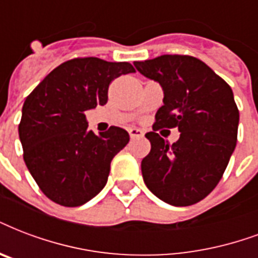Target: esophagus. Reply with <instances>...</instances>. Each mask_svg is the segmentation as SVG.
<instances>
[{
  "label": "esophagus",
  "instance_id": "34e87169",
  "mask_svg": "<svg viewBox=\"0 0 258 258\" xmlns=\"http://www.w3.org/2000/svg\"><path fill=\"white\" fill-rule=\"evenodd\" d=\"M128 134L130 137H131V139H137V138L143 137V131L139 128H130Z\"/></svg>",
  "mask_w": 258,
  "mask_h": 258
}]
</instances>
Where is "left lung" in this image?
Returning <instances> with one entry per match:
<instances>
[{
	"label": "left lung",
	"instance_id": "8db88e82",
	"mask_svg": "<svg viewBox=\"0 0 258 258\" xmlns=\"http://www.w3.org/2000/svg\"><path fill=\"white\" fill-rule=\"evenodd\" d=\"M134 64L164 89L153 130L180 131L173 145L154 131L146 134L151 150L141 165L145 184L165 203L192 206L218 185L237 145L239 111L233 90L189 55H161Z\"/></svg>",
	"mask_w": 258,
	"mask_h": 258
}]
</instances>
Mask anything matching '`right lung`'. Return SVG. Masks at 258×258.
I'll list each match as a JSON object with an SVG mask.
<instances>
[{
	"label": "right lung",
	"instance_id": "1",
	"mask_svg": "<svg viewBox=\"0 0 258 258\" xmlns=\"http://www.w3.org/2000/svg\"><path fill=\"white\" fill-rule=\"evenodd\" d=\"M135 73L128 62L88 56L55 68L25 98L19 124L24 161L47 198L64 207L93 199L107 184L111 161L128 143L112 125L96 135L85 112L108 101L115 78Z\"/></svg>",
	"mask_w": 258,
	"mask_h": 258
}]
</instances>
